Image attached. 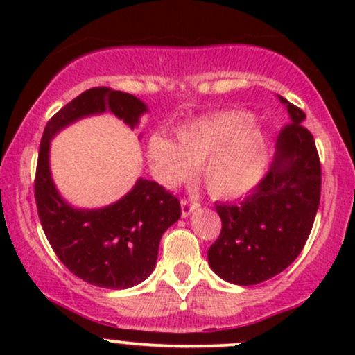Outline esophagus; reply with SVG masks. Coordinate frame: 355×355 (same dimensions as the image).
Instances as JSON below:
<instances>
[{
	"label": "esophagus",
	"instance_id": "1",
	"mask_svg": "<svg viewBox=\"0 0 355 355\" xmlns=\"http://www.w3.org/2000/svg\"><path fill=\"white\" fill-rule=\"evenodd\" d=\"M200 207L198 200H189V198H183L182 200V217H189L191 211H195Z\"/></svg>",
	"mask_w": 355,
	"mask_h": 355
}]
</instances>
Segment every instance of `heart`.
Segmentation results:
<instances>
[{"label": "heart", "mask_w": 355, "mask_h": 355, "mask_svg": "<svg viewBox=\"0 0 355 355\" xmlns=\"http://www.w3.org/2000/svg\"><path fill=\"white\" fill-rule=\"evenodd\" d=\"M148 158L166 187L191 180L203 166L207 190L217 198L250 191L266 172L268 138L242 112H222L183 126L178 144L164 135L148 140Z\"/></svg>", "instance_id": "heart-1"}]
</instances>
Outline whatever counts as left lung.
<instances>
[{
    "label": "left lung",
    "mask_w": 355,
    "mask_h": 355,
    "mask_svg": "<svg viewBox=\"0 0 355 355\" xmlns=\"http://www.w3.org/2000/svg\"><path fill=\"white\" fill-rule=\"evenodd\" d=\"M291 123L277 137L275 160L252 195L217 203L222 220L209 248L211 270L237 285H255L285 270L302 252L320 202V160L305 113L279 96Z\"/></svg>",
    "instance_id": "1"
}]
</instances>
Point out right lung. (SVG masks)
Wrapping results in <instances>:
<instances>
[{
  "label": "right lung",
  "mask_w": 355,
  "mask_h": 355,
  "mask_svg": "<svg viewBox=\"0 0 355 355\" xmlns=\"http://www.w3.org/2000/svg\"><path fill=\"white\" fill-rule=\"evenodd\" d=\"M110 110L126 125H138L146 105L130 93L89 88L50 118L42 137L35 177V200L48 242L64 267L85 282L103 288H128L153 272L164 232L182 215L180 200L140 178L123 198L98 210L68 205L51 180L50 140L78 118Z\"/></svg>",
  "instance_id": "1"
}]
</instances>
